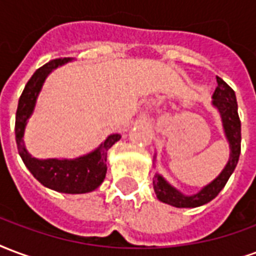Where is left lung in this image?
<instances>
[{"label": "left lung", "mask_w": 256, "mask_h": 256, "mask_svg": "<svg viewBox=\"0 0 256 256\" xmlns=\"http://www.w3.org/2000/svg\"><path fill=\"white\" fill-rule=\"evenodd\" d=\"M217 88L212 94V106L218 110L222 120V126L225 136L229 142V160L224 170L216 177L210 184L194 195H184L182 192L172 187L170 184L161 176L156 173L152 177V186L156 191V198L164 203H168L174 207H198L206 204L221 192L225 184L229 180V177L238 165L240 150H242V122L238 118V100L236 95L229 86L224 82L221 78L217 76Z\"/></svg>", "instance_id": "left-lung-1"}]
</instances>
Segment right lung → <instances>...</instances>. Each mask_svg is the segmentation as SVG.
Here are the masks:
<instances>
[{"instance_id": "right-lung-1", "label": "right lung", "mask_w": 256, "mask_h": 256, "mask_svg": "<svg viewBox=\"0 0 256 256\" xmlns=\"http://www.w3.org/2000/svg\"><path fill=\"white\" fill-rule=\"evenodd\" d=\"M68 61H70V58L52 60L50 62L35 70V74L27 82L23 94L18 100L14 134H16L18 154L22 156L24 165L28 168V170L40 184L62 194H86L96 190L105 180L106 170H108L106 166L108 151L116 142L121 139L118 134L108 136L106 140L100 143L98 148L74 160L34 158L31 154H28L23 140L27 121L35 109L36 98L42 90L44 80L53 69Z\"/></svg>"}]
</instances>
